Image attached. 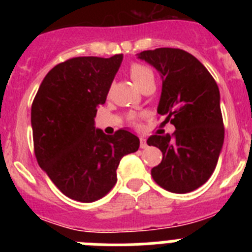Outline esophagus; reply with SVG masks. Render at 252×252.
<instances>
[{
    "instance_id": "34e87169",
    "label": "esophagus",
    "mask_w": 252,
    "mask_h": 252,
    "mask_svg": "<svg viewBox=\"0 0 252 252\" xmlns=\"http://www.w3.org/2000/svg\"><path fill=\"white\" fill-rule=\"evenodd\" d=\"M140 148L141 149L148 148V142H146L145 137H140Z\"/></svg>"
}]
</instances>
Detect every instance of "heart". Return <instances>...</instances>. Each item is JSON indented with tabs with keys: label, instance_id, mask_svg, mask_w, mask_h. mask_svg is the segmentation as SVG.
Wrapping results in <instances>:
<instances>
[{
	"label": "heart",
	"instance_id": "obj_1",
	"mask_svg": "<svg viewBox=\"0 0 252 252\" xmlns=\"http://www.w3.org/2000/svg\"><path fill=\"white\" fill-rule=\"evenodd\" d=\"M130 75L131 79L133 81V83L136 84L141 90L142 87L145 84L154 83V73L150 68L145 65H141V64H133L130 68ZM133 124H136V121L133 120Z\"/></svg>",
	"mask_w": 252,
	"mask_h": 252
}]
</instances>
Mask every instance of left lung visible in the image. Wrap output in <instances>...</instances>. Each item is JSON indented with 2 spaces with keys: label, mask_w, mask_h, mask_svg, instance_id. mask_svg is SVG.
<instances>
[{
  "label": "left lung",
  "mask_w": 252,
  "mask_h": 252,
  "mask_svg": "<svg viewBox=\"0 0 252 252\" xmlns=\"http://www.w3.org/2000/svg\"><path fill=\"white\" fill-rule=\"evenodd\" d=\"M159 72L162 81L158 113L173 135H153L162 160L151 169L154 180L173 193H189L203 186L215 171L224 139L220 90L206 66L180 49L159 48L137 54Z\"/></svg>",
  "instance_id": "obj_1"
}]
</instances>
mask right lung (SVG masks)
<instances>
[{
	"mask_svg": "<svg viewBox=\"0 0 252 252\" xmlns=\"http://www.w3.org/2000/svg\"><path fill=\"white\" fill-rule=\"evenodd\" d=\"M122 59V54L78 57L58 64L31 106L40 168L74 201L90 203L106 195L117 182L122 158L139 150V137L130 131L121 128L110 136L94 126Z\"/></svg>",
	"mask_w": 252,
	"mask_h": 252,
	"instance_id": "obj_1",
	"label": "right lung"
}]
</instances>
